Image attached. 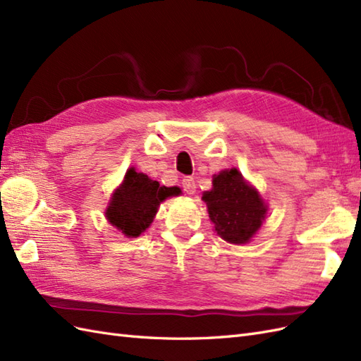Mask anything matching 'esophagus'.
Returning <instances> with one entry per match:
<instances>
[{"label": "esophagus", "mask_w": 361, "mask_h": 361, "mask_svg": "<svg viewBox=\"0 0 361 361\" xmlns=\"http://www.w3.org/2000/svg\"><path fill=\"white\" fill-rule=\"evenodd\" d=\"M182 188L183 191L187 192V195H195L196 192V182L192 178H190V176H187V178L182 179Z\"/></svg>", "instance_id": "34e87169"}]
</instances>
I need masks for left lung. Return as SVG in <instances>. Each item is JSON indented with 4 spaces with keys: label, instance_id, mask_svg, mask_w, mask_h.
I'll use <instances>...</instances> for the list:
<instances>
[{
    "label": "left lung",
    "instance_id": "8db88e82",
    "mask_svg": "<svg viewBox=\"0 0 361 361\" xmlns=\"http://www.w3.org/2000/svg\"><path fill=\"white\" fill-rule=\"evenodd\" d=\"M209 221L224 240L247 243L265 221L267 205L259 192L243 180L237 169L214 176L213 190L204 192Z\"/></svg>",
    "mask_w": 361,
    "mask_h": 361
}]
</instances>
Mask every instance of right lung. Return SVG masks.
Returning <instances> with one entry per match:
<instances>
[{
	"instance_id": "add662e5",
	"label": "right lung",
	"mask_w": 361,
	"mask_h": 361,
	"mask_svg": "<svg viewBox=\"0 0 361 361\" xmlns=\"http://www.w3.org/2000/svg\"><path fill=\"white\" fill-rule=\"evenodd\" d=\"M178 192L176 187H161L147 174L130 169L122 185L114 191L105 214L122 234L137 237L153 222L161 202Z\"/></svg>"
}]
</instances>
